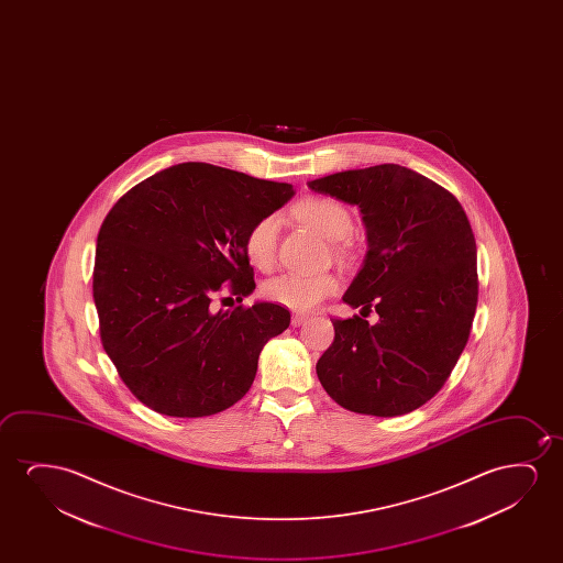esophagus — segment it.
<instances>
[{"label": "esophagus", "mask_w": 563, "mask_h": 563, "mask_svg": "<svg viewBox=\"0 0 563 563\" xmlns=\"http://www.w3.org/2000/svg\"><path fill=\"white\" fill-rule=\"evenodd\" d=\"M308 321V317L306 316H292V327H301V324L306 323Z\"/></svg>", "instance_id": "34e87169"}]
</instances>
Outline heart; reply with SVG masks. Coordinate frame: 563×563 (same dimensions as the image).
<instances>
[{"instance_id": "1", "label": "heart", "mask_w": 563, "mask_h": 563, "mask_svg": "<svg viewBox=\"0 0 563 563\" xmlns=\"http://www.w3.org/2000/svg\"><path fill=\"white\" fill-rule=\"evenodd\" d=\"M294 216L316 229L329 242L347 239L354 231V219L340 201L311 196L294 206ZM278 217L265 216L255 221L247 231L244 247L250 263L257 269H271L277 255ZM336 278L332 275H303L280 273L267 278L262 294L278 306L306 313L319 306V301L336 290Z\"/></svg>"}]
</instances>
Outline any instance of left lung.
<instances>
[{
    "label": "left lung",
    "instance_id": "obj_1",
    "mask_svg": "<svg viewBox=\"0 0 563 563\" xmlns=\"http://www.w3.org/2000/svg\"><path fill=\"white\" fill-rule=\"evenodd\" d=\"M308 186L360 209L367 254L342 300L378 316L373 327L357 316L334 319L317 377L354 413H409L444 386L470 339L478 280L467 216L442 186L394 163Z\"/></svg>",
    "mask_w": 563,
    "mask_h": 563
}]
</instances>
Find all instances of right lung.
Returning <instances> with one entry per match:
<instances>
[{
    "label": "right lung",
    "instance_id": "1",
    "mask_svg": "<svg viewBox=\"0 0 563 563\" xmlns=\"http://www.w3.org/2000/svg\"><path fill=\"white\" fill-rule=\"evenodd\" d=\"M292 185L209 163H178L131 188L101 224L93 303L101 344L124 385L162 416L231 408L254 383L263 346L290 324L271 301L219 309L255 290L250 227L294 196Z\"/></svg>",
    "mask_w": 563,
    "mask_h": 563
}]
</instances>
